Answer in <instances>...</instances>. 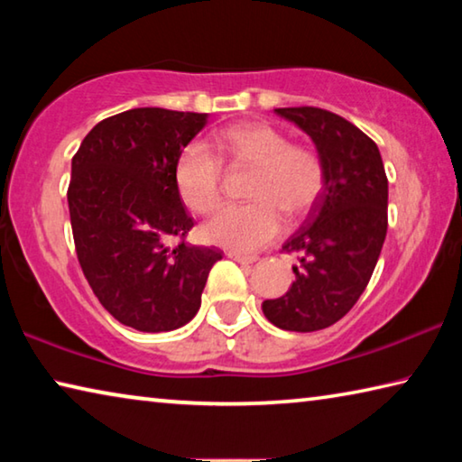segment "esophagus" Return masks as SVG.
<instances>
[{
	"mask_svg": "<svg viewBox=\"0 0 462 462\" xmlns=\"http://www.w3.org/2000/svg\"><path fill=\"white\" fill-rule=\"evenodd\" d=\"M228 256H230V259L236 261V263H240V264H253V263L259 261V256H254V254H242V253H234V250H230Z\"/></svg>",
	"mask_w": 462,
	"mask_h": 462,
	"instance_id": "1",
	"label": "esophagus"
}]
</instances>
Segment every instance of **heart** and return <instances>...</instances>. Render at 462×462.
<instances>
[{
  "mask_svg": "<svg viewBox=\"0 0 462 462\" xmlns=\"http://www.w3.org/2000/svg\"><path fill=\"white\" fill-rule=\"evenodd\" d=\"M216 152L208 144L185 146L175 165V183L185 206L195 214H209L222 199V161L254 167L246 187L250 203L226 206L203 226V234L234 253L267 245L281 232V214L300 217L314 206L326 183L324 161L308 146L291 144L267 122H238L214 136Z\"/></svg>",
  "mask_w": 462,
  "mask_h": 462,
  "instance_id": "1",
  "label": "heart"
}]
</instances>
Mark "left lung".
Returning <instances> with one entry per match:
<instances>
[{
	"label": "left lung",
	"instance_id": "left-lung-1",
	"mask_svg": "<svg viewBox=\"0 0 462 462\" xmlns=\"http://www.w3.org/2000/svg\"><path fill=\"white\" fill-rule=\"evenodd\" d=\"M275 112L314 140L326 183L283 245L300 254L293 285L263 301V314L281 330L316 332L346 316L369 283L387 234V175L377 144L342 116L311 106Z\"/></svg>",
	"mask_w": 462,
	"mask_h": 462
}]
</instances>
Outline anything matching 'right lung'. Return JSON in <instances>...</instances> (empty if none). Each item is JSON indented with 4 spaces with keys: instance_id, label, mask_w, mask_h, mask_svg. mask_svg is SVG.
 <instances>
[{
    "instance_id": "obj_1",
    "label": "right lung",
    "mask_w": 462,
    "mask_h": 462,
    "mask_svg": "<svg viewBox=\"0 0 462 462\" xmlns=\"http://www.w3.org/2000/svg\"><path fill=\"white\" fill-rule=\"evenodd\" d=\"M206 122L208 114L134 107L96 124L73 156L77 259L101 306L140 332L189 322L222 259L220 248L185 242L193 217L175 183L179 154Z\"/></svg>"
}]
</instances>
